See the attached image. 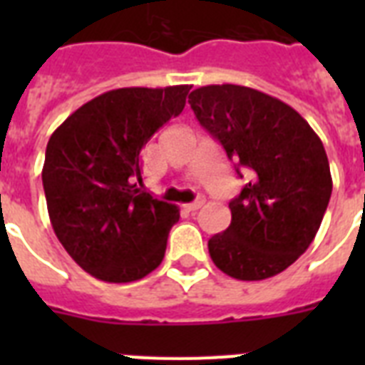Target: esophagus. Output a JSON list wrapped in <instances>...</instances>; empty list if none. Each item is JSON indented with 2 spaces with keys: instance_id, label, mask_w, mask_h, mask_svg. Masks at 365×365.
<instances>
[{
  "instance_id": "1",
  "label": "esophagus",
  "mask_w": 365,
  "mask_h": 365,
  "mask_svg": "<svg viewBox=\"0 0 365 365\" xmlns=\"http://www.w3.org/2000/svg\"><path fill=\"white\" fill-rule=\"evenodd\" d=\"M202 205H205V199H202V197H199V199L193 200V202H189V205H185V208H187L189 212H195V210H199V208Z\"/></svg>"
}]
</instances>
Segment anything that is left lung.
Instances as JSON below:
<instances>
[{
    "mask_svg": "<svg viewBox=\"0 0 365 365\" xmlns=\"http://www.w3.org/2000/svg\"><path fill=\"white\" fill-rule=\"evenodd\" d=\"M197 121L225 149L239 178L231 225L208 240L220 271L265 280L288 269L318 233L331 197L320 138L278 98L240 85H208L189 94Z\"/></svg>",
    "mask_w": 365,
    "mask_h": 365,
    "instance_id": "8db88e82",
    "label": "left lung"
}]
</instances>
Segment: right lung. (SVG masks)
I'll use <instances>...</instances> for the list:
<instances>
[{"instance_id":"right-lung-1","label":"right lung","mask_w":365,"mask_h":365,"mask_svg":"<svg viewBox=\"0 0 365 365\" xmlns=\"http://www.w3.org/2000/svg\"><path fill=\"white\" fill-rule=\"evenodd\" d=\"M189 88L100 94L48 140L41 172L48 217L66 252L94 278L140 280L165 257L180 210L137 187L140 153L160 126L182 113Z\"/></svg>"}]
</instances>
